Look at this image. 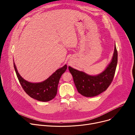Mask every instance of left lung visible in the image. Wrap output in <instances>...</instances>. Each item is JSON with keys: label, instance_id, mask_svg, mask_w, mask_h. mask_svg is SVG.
Returning a JSON list of instances; mask_svg holds the SVG:
<instances>
[{"label": "left lung", "instance_id": "obj_1", "mask_svg": "<svg viewBox=\"0 0 135 135\" xmlns=\"http://www.w3.org/2000/svg\"><path fill=\"white\" fill-rule=\"evenodd\" d=\"M117 62L118 52L115 45L111 62L104 71L98 75H89L70 66L68 69L78 93L85 97H94L100 95L109 87L114 78Z\"/></svg>", "mask_w": 135, "mask_h": 135}]
</instances>
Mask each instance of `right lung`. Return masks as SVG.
Here are the masks:
<instances>
[{"label":"right lung","instance_id":"obj_1","mask_svg":"<svg viewBox=\"0 0 135 135\" xmlns=\"http://www.w3.org/2000/svg\"><path fill=\"white\" fill-rule=\"evenodd\" d=\"M13 66L19 82L26 93L31 97L42 102L49 101L55 97L60 78L67 68L66 65L57 70L46 80L39 83H32L22 78L18 73L15 63Z\"/></svg>","mask_w":135,"mask_h":135}]
</instances>
